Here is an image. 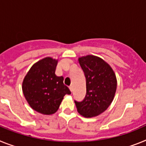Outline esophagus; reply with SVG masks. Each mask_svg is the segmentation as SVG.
<instances>
[{
    "label": "esophagus",
    "instance_id": "obj_1",
    "mask_svg": "<svg viewBox=\"0 0 146 146\" xmlns=\"http://www.w3.org/2000/svg\"><path fill=\"white\" fill-rule=\"evenodd\" d=\"M69 89H70V91H71V92H72V91H73V86H72V85L70 86Z\"/></svg>",
    "mask_w": 146,
    "mask_h": 146
}]
</instances>
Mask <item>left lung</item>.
Instances as JSON below:
<instances>
[{
	"mask_svg": "<svg viewBox=\"0 0 146 146\" xmlns=\"http://www.w3.org/2000/svg\"><path fill=\"white\" fill-rule=\"evenodd\" d=\"M86 78L85 97L74 101L78 113L85 117L100 115L113 101L117 79L110 65L101 58L88 55L78 59Z\"/></svg>",
	"mask_w": 146,
	"mask_h": 146,
	"instance_id": "obj_1",
	"label": "left lung"
}]
</instances>
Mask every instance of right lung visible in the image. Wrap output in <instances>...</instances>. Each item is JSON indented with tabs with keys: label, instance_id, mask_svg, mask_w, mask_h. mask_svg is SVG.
<instances>
[{
	"label": "right lung",
	"instance_id": "add662e5",
	"mask_svg": "<svg viewBox=\"0 0 146 146\" xmlns=\"http://www.w3.org/2000/svg\"><path fill=\"white\" fill-rule=\"evenodd\" d=\"M57 60L46 57L35 63L23 82V92L33 110L44 114L55 113L63 98L71 92L63 83L62 76H56Z\"/></svg>",
	"mask_w": 146,
	"mask_h": 146
}]
</instances>
